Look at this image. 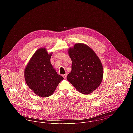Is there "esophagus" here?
<instances>
[{"label":"esophagus","instance_id":"obj_1","mask_svg":"<svg viewBox=\"0 0 133 133\" xmlns=\"http://www.w3.org/2000/svg\"><path fill=\"white\" fill-rule=\"evenodd\" d=\"M67 75H68V74L67 73H66L65 74H64V75H63L62 76H63V77L64 78V79H65L66 78V76H67Z\"/></svg>","mask_w":133,"mask_h":133}]
</instances>
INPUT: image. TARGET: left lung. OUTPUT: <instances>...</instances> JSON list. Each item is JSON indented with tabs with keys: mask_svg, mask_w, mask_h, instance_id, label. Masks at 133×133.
Instances as JSON below:
<instances>
[{
	"mask_svg": "<svg viewBox=\"0 0 133 133\" xmlns=\"http://www.w3.org/2000/svg\"><path fill=\"white\" fill-rule=\"evenodd\" d=\"M68 52L72 64L68 81L80 93H91L99 87L103 78L100 59L91 48L83 43H76Z\"/></svg>",
	"mask_w": 133,
	"mask_h": 133,
	"instance_id": "1",
	"label": "left lung"
}]
</instances>
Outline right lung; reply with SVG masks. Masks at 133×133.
I'll use <instances>...</instances> for the list:
<instances>
[{"label":"right lung","mask_w":133,"mask_h":133,"mask_svg":"<svg viewBox=\"0 0 133 133\" xmlns=\"http://www.w3.org/2000/svg\"><path fill=\"white\" fill-rule=\"evenodd\" d=\"M52 53L45 48L37 50L24 70V78L28 87L36 95L47 97L52 95L59 82L63 79L51 63Z\"/></svg>","instance_id":"add662e5"}]
</instances>
